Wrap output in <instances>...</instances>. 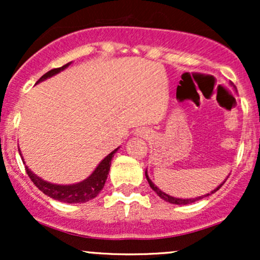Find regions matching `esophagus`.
I'll return each instance as SVG.
<instances>
[{
	"mask_svg": "<svg viewBox=\"0 0 260 260\" xmlns=\"http://www.w3.org/2000/svg\"><path fill=\"white\" fill-rule=\"evenodd\" d=\"M137 136L142 137V138H148V137L150 136V133H149V131L147 129H138L137 131Z\"/></svg>",
	"mask_w": 260,
	"mask_h": 260,
	"instance_id": "obj_1",
	"label": "esophagus"
}]
</instances>
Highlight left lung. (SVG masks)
Masks as SVG:
<instances>
[{"mask_svg": "<svg viewBox=\"0 0 260 260\" xmlns=\"http://www.w3.org/2000/svg\"><path fill=\"white\" fill-rule=\"evenodd\" d=\"M231 84H232V83H231ZM232 86H234V88L236 89V86H235L234 84H232ZM145 177H147V180H148V182H149V186L151 187V189L155 190V193H156V194L159 196L161 199H164V201H165V202H169V203H171V204H178V205H186V204H190V203H194V202H197V201H201V199L205 198V197H208V196L213 194V193H215L216 190L219 189V188L221 187L223 183H225V181L228 180V178H226V180L223 181L222 183L220 184V186H217V187L215 188V189H214V190H211V192H210V193H208V194H204V196H202V197H196V198L182 199V198H175V197H171V196L166 194L165 192H162V190L159 189V188H157V187L155 186V184L153 183V182H151L150 178H149V176H148V172H147V171H145Z\"/></svg>", "mask_w": 260, "mask_h": 260, "instance_id": "8db88e82", "label": "left lung"}]
</instances>
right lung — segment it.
I'll use <instances>...</instances> for the list:
<instances>
[{"label": "right lung", "instance_id": "right-lung-1", "mask_svg": "<svg viewBox=\"0 0 260 260\" xmlns=\"http://www.w3.org/2000/svg\"><path fill=\"white\" fill-rule=\"evenodd\" d=\"M71 64L67 63L59 68H53V70L49 71L47 73H45L40 79L38 80V83L43 82V80L50 78V77L55 76L63 71L64 68H67L68 66ZM19 150V149H18ZM118 150L115 149V150L111 151L106 157H104V160L101 161L99 165L96 166V169L92 171V174L89 176L88 178H85L84 181L79 182V183H74V184H67V186H63V184H55V183H50V182L44 181L43 178L38 177L37 175L32 174L30 170L28 169V166H25V171L28 174L30 180L32 181V183L37 186L41 192L45 193L46 196H49L50 198L56 199V201L63 202V203H70V204H74V203H85L89 202L90 199L95 198L98 194L100 193V190L103 189L104 186H105V182L107 178V175H109L110 171V166H111V160L113 157V154ZM19 155L22 156V153L19 150ZM22 160L23 156H22ZM24 162V161H23Z\"/></svg>", "mask_w": 260, "mask_h": 260}]
</instances>
